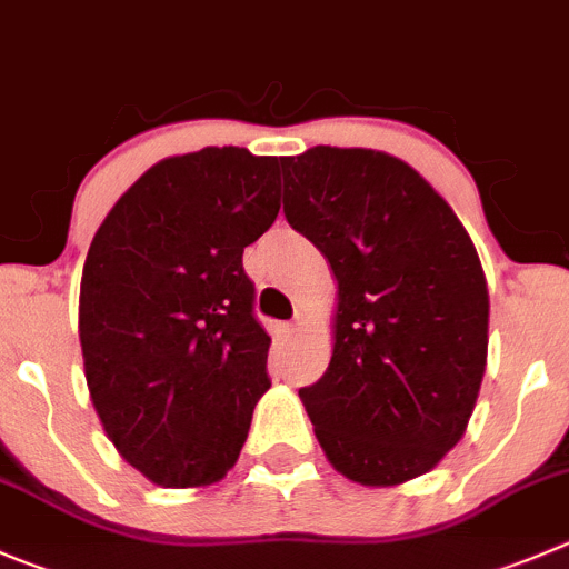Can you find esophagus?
<instances>
[{
	"label": "esophagus",
	"mask_w": 569,
	"mask_h": 569,
	"mask_svg": "<svg viewBox=\"0 0 569 569\" xmlns=\"http://www.w3.org/2000/svg\"><path fill=\"white\" fill-rule=\"evenodd\" d=\"M305 316H307L305 310H296V318H293V321L288 323V327H284V332H288V335H296V332H299V329L305 327Z\"/></svg>",
	"instance_id": "esophagus-1"
}]
</instances>
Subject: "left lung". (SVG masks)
Masks as SVG:
<instances>
[{
  "label": "left lung",
  "instance_id": "1",
  "mask_svg": "<svg viewBox=\"0 0 569 569\" xmlns=\"http://www.w3.org/2000/svg\"><path fill=\"white\" fill-rule=\"evenodd\" d=\"M284 218L332 268V357L301 388L327 461L360 486L430 472L467 432L489 355L472 237L408 161L371 148L281 159Z\"/></svg>",
  "mask_w": 569,
  "mask_h": 569
}]
</instances>
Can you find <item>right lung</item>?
<instances>
[{"label": "right lung", "mask_w": 569, "mask_h": 569, "mask_svg": "<svg viewBox=\"0 0 569 569\" xmlns=\"http://www.w3.org/2000/svg\"><path fill=\"white\" fill-rule=\"evenodd\" d=\"M279 159L203 148L161 159L91 240L78 335L100 425L164 489H200L240 458L270 388L242 251L281 207Z\"/></svg>", "instance_id": "1"}]
</instances>
